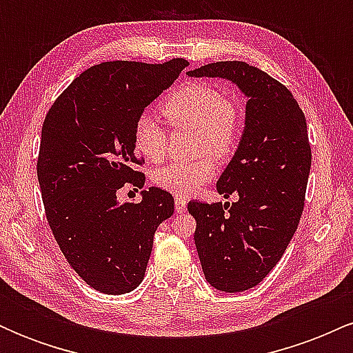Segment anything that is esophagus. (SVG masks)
Segmentation results:
<instances>
[{"mask_svg":"<svg viewBox=\"0 0 353 353\" xmlns=\"http://www.w3.org/2000/svg\"><path fill=\"white\" fill-rule=\"evenodd\" d=\"M174 205H176V210L177 212H185V209H188V199L185 197H181L177 196L176 199H174Z\"/></svg>","mask_w":353,"mask_h":353,"instance_id":"esophagus-1","label":"esophagus"}]
</instances>
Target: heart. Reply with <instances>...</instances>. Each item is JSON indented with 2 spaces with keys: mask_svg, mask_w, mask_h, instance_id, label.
<instances>
[{
  "mask_svg": "<svg viewBox=\"0 0 353 353\" xmlns=\"http://www.w3.org/2000/svg\"><path fill=\"white\" fill-rule=\"evenodd\" d=\"M163 114L174 128H196V149L202 156L192 161H172L152 172V182L177 196H192L216 176L219 159H225L241 134V111L221 89L189 83L172 91L163 103ZM134 145L145 159L161 161L168 149V131L151 112H143L134 124Z\"/></svg>",
  "mask_w": 353,
  "mask_h": 353,
  "instance_id": "heart-1",
  "label": "heart"
}]
</instances>
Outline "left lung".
I'll use <instances>...</instances> for the list:
<instances>
[{
  "instance_id": "left-lung-1",
  "label": "left lung",
  "mask_w": 353,
  "mask_h": 353,
  "mask_svg": "<svg viewBox=\"0 0 353 353\" xmlns=\"http://www.w3.org/2000/svg\"><path fill=\"white\" fill-rule=\"evenodd\" d=\"M188 76L228 79L247 98L244 132L217 181L219 194L239 201L188 204L205 281L242 292L264 281L297 230L312 163L305 116L283 84L242 61L210 63Z\"/></svg>"
}]
</instances>
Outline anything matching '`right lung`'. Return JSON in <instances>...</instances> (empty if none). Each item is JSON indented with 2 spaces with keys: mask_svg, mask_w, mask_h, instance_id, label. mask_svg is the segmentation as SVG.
Returning <instances> with one entry per match:
<instances>
[{
  "mask_svg": "<svg viewBox=\"0 0 353 353\" xmlns=\"http://www.w3.org/2000/svg\"><path fill=\"white\" fill-rule=\"evenodd\" d=\"M188 61H109L89 68L54 101L44 119L38 181L48 222L66 261L92 289L121 295L143 282L154 234L174 214L159 188L141 202L117 201L125 182L143 188L134 124L179 78Z\"/></svg>",
  "mask_w": 353,
  "mask_h": 353,
  "instance_id": "obj_1",
  "label": "right lung"
}]
</instances>
